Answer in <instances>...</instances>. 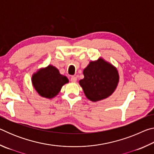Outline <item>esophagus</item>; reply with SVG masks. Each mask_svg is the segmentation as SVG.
Masks as SVG:
<instances>
[{"instance_id":"esophagus-1","label":"esophagus","mask_w":154,"mask_h":154,"mask_svg":"<svg viewBox=\"0 0 154 154\" xmlns=\"http://www.w3.org/2000/svg\"><path fill=\"white\" fill-rule=\"evenodd\" d=\"M77 78L76 77L72 76L71 77V82H72V83H75L77 82Z\"/></svg>"}]
</instances>
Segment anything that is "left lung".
I'll list each match as a JSON object with an SVG mask.
<instances>
[{
  "instance_id": "8db88e82",
  "label": "left lung",
  "mask_w": 154,
  "mask_h": 154,
  "mask_svg": "<svg viewBox=\"0 0 154 154\" xmlns=\"http://www.w3.org/2000/svg\"><path fill=\"white\" fill-rule=\"evenodd\" d=\"M83 73L84 78L79 81V85L85 96L93 102L109 97L118 86V70L103 58L90 62Z\"/></svg>"
}]
</instances>
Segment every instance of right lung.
<instances>
[{"label": "right lung", "instance_id": "1", "mask_svg": "<svg viewBox=\"0 0 154 154\" xmlns=\"http://www.w3.org/2000/svg\"><path fill=\"white\" fill-rule=\"evenodd\" d=\"M32 82L35 89L41 96L52 98L58 94L64 84L69 83V79L60 73L55 66L49 65L33 74Z\"/></svg>", "mask_w": 154, "mask_h": 154}]
</instances>
